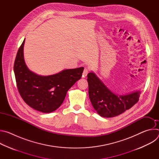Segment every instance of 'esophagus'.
Instances as JSON below:
<instances>
[{
  "label": "esophagus",
  "mask_w": 159,
  "mask_h": 159,
  "mask_svg": "<svg viewBox=\"0 0 159 159\" xmlns=\"http://www.w3.org/2000/svg\"><path fill=\"white\" fill-rule=\"evenodd\" d=\"M88 73H89V70H88V69H86V68H85L84 70V71H83V74H82L83 77H86V76L87 75Z\"/></svg>",
  "instance_id": "34e87169"
}]
</instances>
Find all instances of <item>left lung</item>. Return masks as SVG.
I'll return each mask as SVG.
<instances>
[{"label":"left lung","instance_id":"obj_1","mask_svg":"<svg viewBox=\"0 0 159 159\" xmlns=\"http://www.w3.org/2000/svg\"><path fill=\"white\" fill-rule=\"evenodd\" d=\"M89 96L98 114L104 118L118 116L139 100L140 91L118 96L113 94L93 72L87 74Z\"/></svg>","mask_w":159,"mask_h":159}]
</instances>
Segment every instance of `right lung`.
<instances>
[{"instance_id":"obj_1","label":"right lung","mask_w":159,"mask_h":159,"mask_svg":"<svg viewBox=\"0 0 159 159\" xmlns=\"http://www.w3.org/2000/svg\"><path fill=\"white\" fill-rule=\"evenodd\" d=\"M25 39L21 44L14 64L18 91L24 101L42 112H51L63 103L69 90L81 77L84 67L64 70L49 76L38 75L27 67L23 55Z\"/></svg>"}]
</instances>
